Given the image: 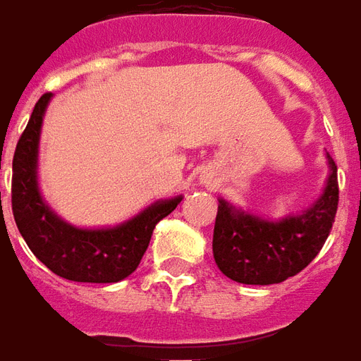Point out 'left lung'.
Returning a JSON list of instances; mask_svg holds the SVG:
<instances>
[{
	"label": "left lung",
	"instance_id": "obj_1",
	"mask_svg": "<svg viewBox=\"0 0 361 361\" xmlns=\"http://www.w3.org/2000/svg\"><path fill=\"white\" fill-rule=\"evenodd\" d=\"M329 175L308 207L272 221L219 200L213 257L226 278L247 286L280 283L314 261L331 232L338 205L337 165L325 152Z\"/></svg>",
	"mask_w": 361,
	"mask_h": 361
}]
</instances>
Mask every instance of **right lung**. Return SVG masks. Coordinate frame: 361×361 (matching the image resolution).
<instances>
[{
    "label": "right lung",
    "instance_id": "1",
    "mask_svg": "<svg viewBox=\"0 0 361 361\" xmlns=\"http://www.w3.org/2000/svg\"><path fill=\"white\" fill-rule=\"evenodd\" d=\"M53 93L37 100L13 158V215L32 253L61 278L83 283H116L139 267L152 232L175 211L183 196L158 200L131 219L83 228L56 215L39 190V137ZM1 196V194H0ZM1 205V197H0Z\"/></svg>",
    "mask_w": 361,
    "mask_h": 361
}]
</instances>
